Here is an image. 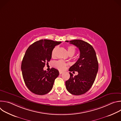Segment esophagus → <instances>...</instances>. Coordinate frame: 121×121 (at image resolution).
I'll list each match as a JSON object with an SVG mask.
<instances>
[{
  "label": "esophagus",
  "instance_id": "obj_1",
  "mask_svg": "<svg viewBox=\"0 0 121 121\" xmlns=\"http://www.w3.org/2000/svg\"><path fill=\"white\" fill-rule=\"evenodd\" d=\"M63 73V71H59V74H62Z\"/></svg>",
  "mask_w": 121,
  "mask_h": 121
}]
</instances>
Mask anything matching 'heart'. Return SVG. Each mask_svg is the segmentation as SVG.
<instances>
[{
  "instance_id": "heart-1",
  "label": "heart",
  "mask_w": 121,
  "mask_h": 121,
  "mask_svg": "<svg viewBox=\"0 0 121 121\" xmlns=\"http://www.w3.org/2000/svg\"><path fill=\"white\" fill-rule=\"evenodd\" d=\"M58 46H55L52 51L51 56L53 58H55L57 56V51L58 50ZM67 51L70 55H74L76 53V48L73 45H69L67 47ZM67 64L63 60H58L55 61L54 63V66L60 70H63L65 68Z\"/></svg>"
}]
</instances>
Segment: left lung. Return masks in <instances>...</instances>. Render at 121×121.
<instances>
[{
  "label": "left lung",
  "mask_w": 121,
  "mask_h": 121,
  "mask_svg": "<svg viewBox=\"0 0 121 121\" xmlns=\"http://www.w3.org/2000/svg\"><path fill=\"white\" fill-rule=\"evenodd\" d=\"M69 43L79 49L80 56L69 69L70 72L78 71V75L73 77L69 72L70 78L65 81V86L71 94L80 95L87 92L92 87L98 71V62L95 51L90 44L81 40H74Z\"/></svg>",
  "instance_id": "8db88e82"
}]
</instances>
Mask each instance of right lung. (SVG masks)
Listing matches in <instances>:
<instances>
[{"label":"right lung","mask_w":121,"mask_h":121,"mask_svg":"<svg viewBox=\"0 0 121 121\" xmlns=\"http://www.w3.org/2000/svg\"><path fill=\"white\" fill-rule=\"evenodd\" d=\"M61 43L41 40L31 44L26 50L21 69L27 87L32 93L43 95L52 89L55 80L59 75V71L52 68L47 72L43 70V67L51 59L53 49Z\"/></svg>","instance_id":"add662e5"}]
</instances>
